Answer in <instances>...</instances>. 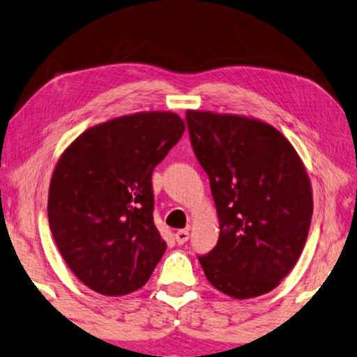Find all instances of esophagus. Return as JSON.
Returning a JSON list of instances; mask_svg holds the SVG:
<instances>
[{
	"label": "esophagus",
	"mask_w": 357,
	"mask_h": 357,
	"mask_svg": "<svg viewBox=\"0 0 357 357\" xmlns=\"http://www.w3.org/2000/svg\"><path fill=\"white\" fill-rule=\"evenodd\" d=\"M188 238H190L188 229H180V231L175 232V241H177L178 245L186 243V242H188Z\"/></svg>",
	"instance_id": "1"
}]
</instances>
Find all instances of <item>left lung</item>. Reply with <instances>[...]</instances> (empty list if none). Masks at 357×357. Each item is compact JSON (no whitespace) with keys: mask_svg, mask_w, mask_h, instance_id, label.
<instances>
[{"mask_svg":"<svg viewBox=\"0 0 357 357\" xmlns=\"http://www.w3.org/2000/svg\"><path fill=\"white\" fill-rule=\"evenodd\" d=\"M186 125L220 220L218 243L199 256L204 273L234 299L266 294L305 247L313 213L305 167L289 140L259 120L186 110Z\"/></svg>","mask_w":357,"mask_h":357,"instance_id":"1","label":"left lung"}]
</instances>
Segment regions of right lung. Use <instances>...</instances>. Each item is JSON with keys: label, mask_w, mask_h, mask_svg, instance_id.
Returning a JSON list of instances; mask_svg holds the SVG:
<instances>
[{"label": "right lung", "mask_w": 357, "mask_h": 357, "mask_svg": "<svg viewBox=\"0 0 357 357\" xmlns=\"http://www.w3.org/2000/svg\"><path fill=\"white\" fill-rule=\"evenodd\" d=\"M183 131L177 114L119 116L80 134L56 162L50 231L90 289L125 296L149 282L167 247L153 221L151 174Z\"/></svg>", "instance_id": "add662e5"}]
</instances>
